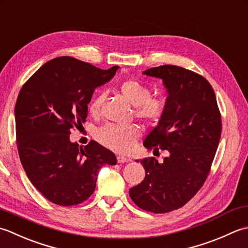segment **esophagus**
Instances as JSON below:
<instances>
[{
	"mask_svg": "<svg viewBox=\"0 0 248 248\" xmlns=\"http://www.w3.org/2000/svg\"><path fill=\"white\" fill-rule=\"evenodd\" d=\"M117 159H118L119 164H123V163H127V161H130L129 158H126V157H124V156H118Z\"/></svg>",
	"mask_w": 248,
	"mask_h": 248,
	"instance_id": "1",
	"label": "esophagus"
}]
</instances>
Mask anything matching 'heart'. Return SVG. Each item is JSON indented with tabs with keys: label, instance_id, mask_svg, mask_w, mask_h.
Masks as SVG:
<instances>
[{
	"label": "heart",
	"instance_id": "1",
	"mask_svg": "<svg viewBox=\"0 0 248 248\" xmlns=\"http://www.w3.org/2000/svg\"><path fill=\"white\" fill-rule=\"evenodd\" d=\"M121 94L135 106V117L145 124H154L163 118L166 111V99L161 96H151V89L139 80H125L119 85ZM104 94L99 93L91 100L89 112L96 117L99 113ZM140 129L136 125L120 126L106 124L96 131L95 137L100 144L118 153H127L140 137Z\"/></svg>",
	"mask_w": 248,
	"mask_h": 248
}]
</instances>
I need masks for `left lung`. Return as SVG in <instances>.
<instances>
[{
    "label": "left lung",
    "mask_w": 248,
    "mask_h": 248,
    "mask_svg": "<svg viewBox=\"0 0 248 248\" xmlns=\"http://www.w3.org/2000/svg\"><path fill=\"white\" fill-rule=\"evenodd\" d=\"M143 74L163 79L169 94L163 118L143 145L154 152L168 151L169 156L163 163L155 157L140 160L145 178L129 189V197L144 211L168 213L185 205L204 184L218 148L221 115L203 76L175 65Z\"/></svg>",
    "instance_id": "left-lung-1"
}]
</instances>
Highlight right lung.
I'll list each match as a JSON object with an SVG mask.
<instances>
[{
	"label": "right lung",
	"instance_id": "add662e5",
	"mask_svg": "<svg viewBox=\"0 0 248 248\" xmlns=\"http://www.w3.org/2000/svg\"><path fill=\"white\" fill-rule=\"evenodd\" d=\"M118 68L104 70L60 57L44 64L20 90L15 107L19 157L31 183L52 203L87 201L100 167L117 165L110 150L94 140L81 148L70 142L69 135L82 127L94 90Z\"/></svg>",
	"mask_w": 248,
	"mask_h": 248
}]
</instances>
